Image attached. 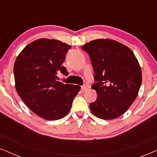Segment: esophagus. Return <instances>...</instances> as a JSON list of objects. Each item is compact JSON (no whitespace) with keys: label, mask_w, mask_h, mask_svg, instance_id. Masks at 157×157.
<instances>
[{"label":"esophagus","mask_w":157,"mask_h":157,"mask_svg":"<svg viewBox=\"0 0 157 157\" xmlns=\"http://www.w3.org/2000/svg\"><path fill=\"white\" fill-rule=\"evenodd\" d=\"M81 89H82L83 91H87L88 89H89V86L87 84L83 85L82 86H81Z\"/></svg>","instance_id":"esophagus-1"}]
</instances>
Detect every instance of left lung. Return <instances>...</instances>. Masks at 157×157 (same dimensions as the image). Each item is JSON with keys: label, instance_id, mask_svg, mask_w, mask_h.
Returning <instances> with one entry per match:
<instances>
[{"label": "left lung", "instance_id": "8db88e82", "mask_svg": "<svg viewBox=\"0 0 157 157\" xmlns=\"http://www.w3.org/2000/svg\"><path fill=\"white\" fill-rule=\"evenodd\" d=\"M89 55L96 83L91 86L97 98L89 104L94 115L102 119L119 117L138 95L142 74L129 48L111 39H96L81 47Z\"/></svg>", "mask_w": 157, "mask_h": 157}]
</instances>
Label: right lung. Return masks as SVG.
Returning <instances> with one entry per match:
<instances>
[{
    "instance_id": "obj_1",
    "label": "right lung",
    "mask_w": 157,
    "mask_h": 157,
    "mask_svg": "<svg viewBox=\"0 0 157 157\" xmlns=\"http://www.w3.org/2000/svg\"><path fill=\"white\" fill-rule=\"evenodd\" d=\"M71 46L40 38L27 45L16 59L13 74L17 93L31 110L46 120L62 119L69 112L81 86L58 81L68 76L62 66Z\"/></svg>"
}]
</instances>
